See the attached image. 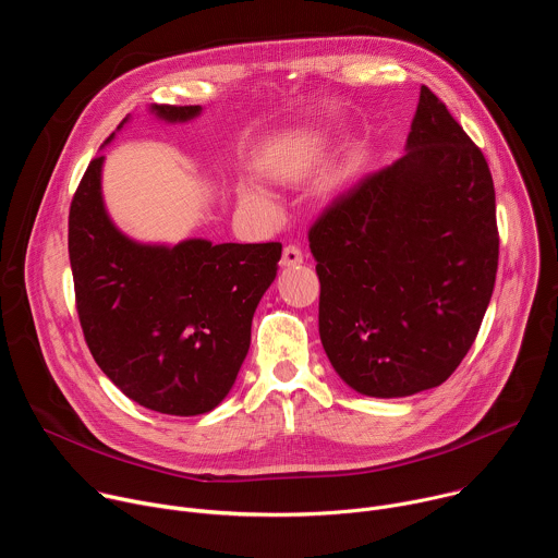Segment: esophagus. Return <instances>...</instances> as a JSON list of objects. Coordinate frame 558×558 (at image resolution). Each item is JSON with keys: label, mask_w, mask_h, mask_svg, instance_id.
Instances as JSON below:
<instances>
[{"label": "esophagus", "mask_w": 558, "mask_h": 558, "mask_svg": "<svg viewBox=\"0 0 558 558\" xmlns=\"http://www.w3.org/2000/svg\"><path fill=\"white\" fill-rule=\"evenodd\" d=\"M302 263V252L298 245H287L282 250V258H280V265L282 267H298Z\"/></svg>", "instance_id": "34e87169"}]
</instances>
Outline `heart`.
I'll return each mask as SVG.
<instances>
[{"label":"heart","mask_w":558,"mask_h":558,"mask_svg":"<svg viewBox=\"0 0 558 558\" xmlns=\"http://www.w3.org/2000/svg\"><path fill=\"white\" fill-rule=\"evenodd\" d=\"M241 203L247 205V207H252V209H256V211H260L263 216H269V218L276 216V211H278L274 196L267 194V192H263V190H258V187L243 190V192H241Z\"/></svg>","instance_id":"b5f03b06"}]
</instances>
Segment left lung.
Segmentation results:
<instances>
[{
  "mask_svg": "<svg viewBox=\"0 0 558 558\" xmlns=\"http://www.w3.org/2000/svg\"><path fill=\"white\" fill-rule=\"evenodd\" d=\"M308 247L336 373L368 397L444 384L480 333L497 278L486 156L422 86L407 154L338 196Z\"/></svg>",
  "mask_w": 558,
  "mask_h": 558,
  "instance_id": "left-lung-1",
  "label": "left lung"
}]
</instances>
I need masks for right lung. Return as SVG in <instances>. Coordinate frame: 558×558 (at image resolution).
Masks as SVG:
<instances>
[{"mask_svg":"<svg viewBox=\"0 0 558 558\" xmlns=\"http://www.w3.org/2000/svg\"><path fill=\"white\" fill-rule=\"evenodd\" d=\"M149 112L185 123L203 108L154 104ZM104 161L101 154L90 161L68 218L76 311L88 349L132 402L179 417L209 413L247 357L254 313L278 274L282 245H211L203 238L174 247L136 243L108 216Z\"/></svg>","mask_w":558,"mask_h":558,"instance_id":"obj_1","label":"right lung"}]
</instances>
